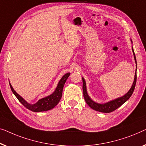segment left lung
Listing matches in <instances>:
<instances>
[{"instance_id":"8db88e82","label":"left lung","mask_w":146,"mask_h":146,"mask_svg":"<svg viewBox=\"0 0 146 146\" xmlns=\"http://www.w3.org/2000/svg\"><path fill=\"white\" fill-rule=\"evenodd\" d=\"M132 51L133 53H134V59L135 61V63H136V58H135V53L134 52V50H133L132 48ZM136 79H137V75H136V71H135V74L134 77V83H133V85L131 87L128 93H127L125 95H124L122 97L118 98L116 99L111 100V101L106 102L105 104H98L96 103V102H94L93 100L91 99V98L89 97V95H88L87 92V89H86V83L85 81L83 78V96L84 98H85L86 102H87L88 105H89L91 108H93V110H96V111L101 112H104V113H109V112H113L114 110L117 109L118 107H120V106H122L123 104L125 102L127 101L133 93V92L134 91L135 84H136Z\"/></svg>"}]
</instances>
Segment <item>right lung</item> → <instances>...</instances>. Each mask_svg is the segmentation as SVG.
<instances>
[{"label": "right lung", "mask_w": 146, "mask_h": 146, "mask_svg": "<svg viewBox=\"0 0 146 146\" xmlns=\"http://www.w3.org/2000/svg\"><path fill=\"white\" fill-rule=\"evenodd\" d=\"M70 75V73H67L65 74V75L63 76L60 81H59L57 87L54 91V93H52L51 95L46 96V97L43 98L42 99L39 100L36 104H30L28 103L24 98H22L16 92L14 91L12 88V85L10 84V87L12 90V93L14 94V95L16 96L18 100L25 106L28 109L32 110L33 112H42V111H47V110L52 109L54 108L59 102L60 101L61 96H62V92H63V88L64 86V84L66 82V80L69 76Z\"/></svg>", "instance_id": "add662e5"}]
</instances>
